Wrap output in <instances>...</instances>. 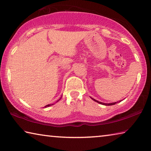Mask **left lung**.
Segmentation results:
<instances>
[{"label":"left lung","instance_id":"1","mask_svg":"<svg viewBox=\"0 0 151 151\" xmlns=\"http://www.w3.org/2000/svg\"><path fill=\"white\" fill-rule=\"evenodd\" d=\"M92 99H93V101H94L95 102H96V103H100V104H103V105H108V106H110V105H113V104H115L116 103H117V102H115V103H101V102H99L98 101H96V100H95V99H93V98H91Z\"/></svg>","mask_w":151,"mask_h":151}]
</instances>
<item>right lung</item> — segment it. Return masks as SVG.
I'll list each match as a JSON object with an SVG mask.
<instances>
[{"label":"right lung","mask_w":151,"mask_h":151,"mask_svg":"<svg viewBox=\"0 0 151 151\" xmlns=\"http://www.w3.org/2000/svg\"><path fill=\"white\" fill-rule=\"evenodd\" d=\"M50 105H52V104H47V105H46L45 107H48V106H49Z\"/></svg>","instance_id":"right-lung-1"}]
</instances>
